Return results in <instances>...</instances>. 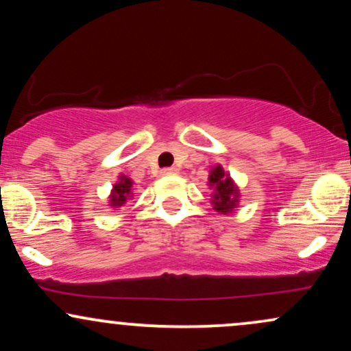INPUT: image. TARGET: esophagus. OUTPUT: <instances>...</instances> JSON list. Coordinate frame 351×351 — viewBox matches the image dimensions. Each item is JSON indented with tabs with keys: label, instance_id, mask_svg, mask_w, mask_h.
<instances>
[{
	"label": "esophagus",
	"instance_id": "1",
	"mask_svg": "<svg viewBox=\"0 0 351 351\" xmlns=\"http://www.w3.org/2000/svg\"><path fill=\"white\" fill-rule=\"evenodd\" d=\"M176 173H178V170H176V168H163L162 170V175H165V176H168V175H176Z\"/></svg>",
	"mask_w": 351,
	"mask_h": 351
}]
</instances>
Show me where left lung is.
I'll use <instances>...</instances> for the list:
<instances>
[{
  "mask_svg": "<svg viewBox=\"0 0 351 351\" xmlns=\"http://www.w3.org/2000/svg\"><path fill=\"white\" fill-rule=\"evenodd\" d=\"M209 183L215 186V209L226 215L236 204L237 188L232 184L231 178L224 175L223 167H217L209 175Z\"/></svg>",
  "mask_w": 351,
  "mask_h": 351,
  "instance_id": "obj_1",
  "label": "left lung"
}]
</instances>
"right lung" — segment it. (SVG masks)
<instances>
[{"label": "right lung", "mask_w": 351, "mask_h": 351, "mask_svg": "<svg viewBox=\"0 0 351 351\" xmlns=\"http://www.w3.org/2000/svg\"><path fill=\"white\" fill-rule=\"evenodd\" d=\"M130 188H132V180L130 178H125L122 176L119 183L114 186V193H112V204L114 206H122L127 199V196L130 195Z\"/></svg>", "instance_id": "1"}]
</instances>
